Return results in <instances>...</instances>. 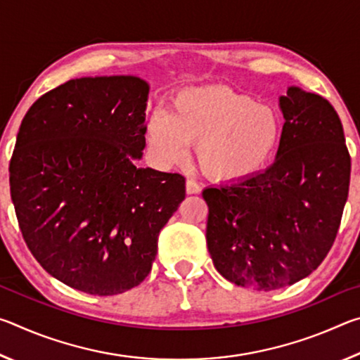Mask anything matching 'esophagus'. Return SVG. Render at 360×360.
I'll list each match as a JSON object with an SVG mask.
<instances>
[{"instance_id":"esophagus-1","label":"esophagus","mask_w":360,"mask_h":360,"mask_svg":"<svg viewBox=\"0 0 360 360\" xmlns=\"http://www.w3.org/2000/svg\"><path fill=\"white\" fill-rule=\"evenodd\" d=\"M186 192H187L188 195L200 193V192H202V187H200L195 181L187 179V181H186Z\"/></svg>"}]
</instances>
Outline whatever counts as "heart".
Instances as JSON below:
<instances>
[{
    "instance_id": "b5f03b06",
    "label": "heart",
    "mask_w": 360,
    "mask_h": 360,
    "mask_svg": "<svg viewBox=\"0 0 360 360\" xmlns=\"http://www.w3.org/2000/svg\"><path fill=\"white\" fill-rule=\"evenodd\" d=\"M146 143L154 160L174 165L187 144L202 172L216 182H241L264 172L283 138L281 115L246 94L206 85L179 90L168 114L155 111L146 122Z\"/></svg>"
}]
</instances>
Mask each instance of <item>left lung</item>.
Segmentation results:
<instances>
[{
    "label": "left lung",
    "instance_id": "8db88e82",
    "mask_svg": "<svg viewBox=\"0 0 360 360\" xmlns=\"http://www.w3.org/2000/svg\"><path fill=\"white\" fill-rule=\"evenodd\" d=\"M276 160L251 179L208 187L206 245L221 275L275 290L307 278L337 236L351 157L337 111L321 95L289 87Z\"/></svg>",
    "mask_w": 360,
    "mask_h": 360
}]
</instances>
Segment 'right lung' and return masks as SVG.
Segmentation results:
<instances>
[{"instance_id":"add662e5","label":"right lung","mask_w":360,"mask_h":360,"mask_svg":"<svg viewBox=\"0 0 360 360\" xmlns=\"http://www.w3.org/2000/svg\"><path fill=\"white\" fill-rule=\"evenodd\" d=\"M149 85L81 77L33 103L9 163L11 197L33 257L92 295L141 284L160 230L186 197L178 173L138 168Z\"/></svg>"}]
</instances>
